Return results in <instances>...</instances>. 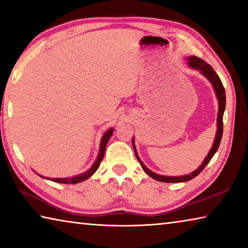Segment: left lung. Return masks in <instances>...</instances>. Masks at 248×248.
Listing matches in <instances>:
<instances>
[{"mask_svg": "<svg viewBox=\"0 0 248 248\" xmlns=\"http://www.w3.org/2000/svg\"><path fill=\"white\" fill-rule=\"evenodd\" d=\"M186 61H187V64L189 65L191 69L199 71V72L202 74L210 83H211L213 91H215L216 96H217V103H219V110H217V129L216 138H215V141H213L212 148L210 149L208 155L203 159L202 164H201L198 169L192 171V173L188 174V175H183V176L158 175L156 173H154V171H152L151 170H149L148 167L143 164V162L141 161L139 155H138L136 145H134V138H132V145H133L134 153H136V156L138 158V161H139V163H140L142 170H143L145 173L150 176V177H152L155 180H158V182H162V183H184V182H188V180L195 178L197 175H199L201 171H202L204 167L208 165V163L211 161V158L213 157V155L216 154L217 149H219V145L221 143V139H222V133H223V114L225 110V103L226 102H225V91H224L223 84H222L221 79L219 78V75L216 73V71L212 69L211 65L208 64L205 61L201 60V59H199L198 57H195V56L187 57Z\"/></svg>", "mask_w": 248, "mask_h": 248, "instance_id": "8db88e82", "label": "left lung"}]
</instances>
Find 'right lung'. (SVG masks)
<instances>
[{
  "mask_svg": "<svg viewBox=\"0 0 248 248\" xmlns=\"http://www.w3.org/2000/svg\"><path fill=\"white\" fill-rule=\"evenodd\" d=\"M112 133H114V128H109L107 131L104 133V136L102 137V140H100L99 152L97 155V158H96V161L94 162V164L92 165L91 169L87 170L86 171H84V173L78 174L77 176H73V177H66V178H49V177H45V176H41V175H39V176L45 179H49V180H52V182L60 183V184H78V183H81V182H84V180L89 179L91 176L98 170L100 162H102L104 158L106 145L108 143L109 139H110V137L112 136Z\"/></svg>",
  "mask_w": 248,
  "mask_h": 248,
  "instance_id": "1",
  "label": "right lung"
}]
</instances>
